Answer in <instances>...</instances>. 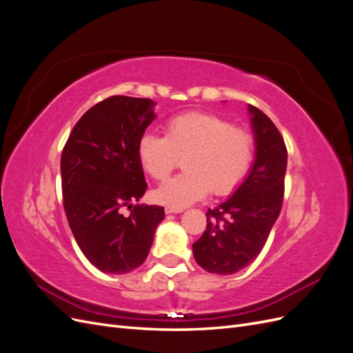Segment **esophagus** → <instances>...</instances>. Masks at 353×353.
Wrapping results in <instances>:
<instances>
[{"label": "esophagus", "mask_w": 353, "mask_h": 353, "mask_svg": "<svg viewBox=\"0 0 353 353\" xmlns=\"http://www.w3.org/2000/svg\"><path fill=\"white\" fill-rule=\"evenodd\" d=\"M165 212L168 213V215H170V213H181V212H183V209L172 208V206H166V208H165Z\"/></svg>", "instance_id": "esophagus-1"}]
</instances>
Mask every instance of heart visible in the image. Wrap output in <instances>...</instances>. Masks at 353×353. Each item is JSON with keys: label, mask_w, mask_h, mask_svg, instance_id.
Segmentation results:
<instances>
[{"label": "heart", "mask_w": 353, "mask_h": 353, "mask_svg": "<svg viewBox=\"0 0 353 353\" xmlns=\"http://www.w3.org/2000/svg\"><path fill=\"white\" fill-rule=\"evenodd\" d=\"M253 148L250 131L228 117L188 112L168 121L165 137L141 135L137 150L141 166L156 181H165L184 159L185 172L154 191L159 203L183 209L209 191L213 196L232 193L249 172Z\"/></svg>", "instance_id": "heart-1"}]
</instances>
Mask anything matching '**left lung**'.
Masks as SVG:
<instances>
[{
	"label": "left lung",
	"instance_id": "8db88e82",
	"mask_svg": "<svg viewBox=\"0 0 353 353\" xmlns=\"http://www.w3.org/2000/svg\"><path fill=\"white\" fill-rule=\"evenodd\" d=\"M256 140V159L244 183L228 200L206 212L208 225L193 244L203 270L231 275L262 252L284 199L287 148L274 122L249 104Z\"/></svg>",
	"mask_w": 353,
	"mask_h": 353
}]
</instances>
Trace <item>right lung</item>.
I'll use <instances>...</instances> for the list:
<instances>
[{"label":"right lung","instance_id":"right-lung-1","mask_svg":"<svg viewBox=\"0 0 353 353\" xmlns=\"http://www.w3.org/2000/svg\"><path fill=\"white\" fill-rule=\"evenodd\" d=\"M154 101L113 95L82 114L61 152L63 206L79 249L95 268L126 274L140 266L165 218L162 206L140 200L147 183L138 141L154 119Z\"/></svg>","mask_w":353,"mask_h":353}]
</instances>
